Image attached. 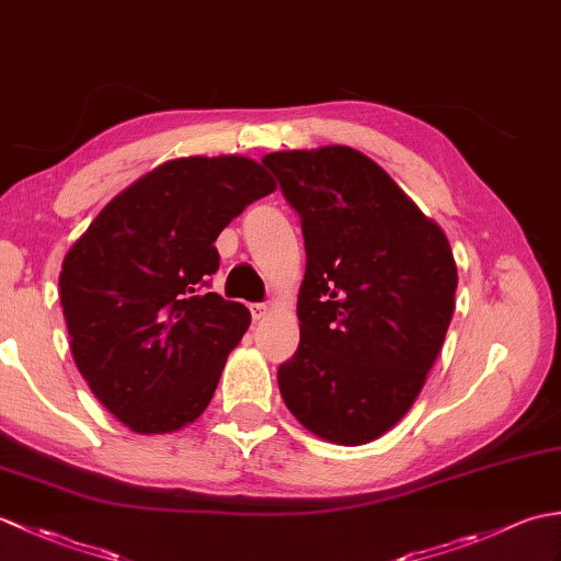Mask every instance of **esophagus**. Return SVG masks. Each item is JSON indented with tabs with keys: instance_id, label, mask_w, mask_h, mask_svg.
<instances>
[{
	"instance_id": "esophagus-1",
	"label": "esophagus",
	"mask_w": 561,
	"mask_h": 561,
	"mask_svg": "<svg viewBox=\"0 0 561 561\" xmlns=\"http://www.w3.org/2000/svg\"><path fill=\"white\" fill-rule=\"evenodd\" d=\"M250 313H253V320H262V318H267L270 308L265 304H253L250 306Z\"/></svg>"
}]
</instances>
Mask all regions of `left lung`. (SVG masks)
Listing matches in <instances>:
<instances>
[{
  "label": "left lung",
  "instance_id": "1",
  "mask_svg": "<svg viewBox=\"0 0 561 561\" xmlns=\"http://www.w3.org/2000/svg\"><path fill=\"white\" fill-rule=\"evenodd\" d=\"M301 214V342L277 380L308 432L362 446L390 432L426 383L456 311L444 229L352 147L267 153Z\"/></svg>",
  "mask_w": 561,
  "mask_h": 561
}]
</instances>
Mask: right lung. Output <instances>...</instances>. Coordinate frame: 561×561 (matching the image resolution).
<instances>
[{"label": "right lung", "mask_w": 561, "mask_h": 561, "mask_svg": "<svg viewBox=\"0 0 561 561\" xmlns=\"http://www.w3.org/2000/svg\"><path fill=\"white\" fill-rule=\"evenodd\" d=\"M277 190L253 159L183 157L145 173L67 250L59 301L93 396L135 434H171L207 410L250 325L207 291L219 233Z\"/></svg>", "instance_id": "right-lung-1"}]
</instances>
